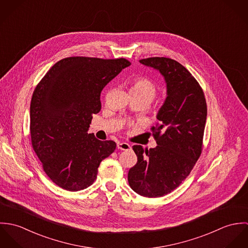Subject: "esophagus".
Instances as JSON below:
<instances>
[{"mask_svg": "<svg viewBox=\"0 0 248 248\" xmlns=\"http://www.w3.org/2000/svg\"><path fill=\"white\" fill-rule=\"evenodd\" d=\"M117 148L119 150H122V151H128L131 149V145L129 143H126V142H120L117 144Z\"/></svg>", "mask_w": 248, "mask_h": 248, "instance_id": "obj_1", "label": "esophagus"}]
</instances>
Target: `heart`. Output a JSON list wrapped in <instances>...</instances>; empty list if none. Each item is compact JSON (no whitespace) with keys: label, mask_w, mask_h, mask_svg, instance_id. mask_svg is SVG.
<instances>
[{"label":"heart","mask_w":248,"mask_h":248,"mask_svg":"<svg viewBox=\"0 0 248 248\" xmlns=\"http://www.w3.org/2000/svg\"><path fill=\"white\" fill-rule=\"evenodd\" d=\"M156 93L157 87L155 83L148 77L140 76L132 81L131 93L144 95L147 96L150 100H152L155 96Z\"/></svg>","instance_id":"obj_1"}]
</instances>
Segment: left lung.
<instances>
[{"mask_svg":"<svg viewBox=\"0 0 248 248\" xmlns=\"http://www.w3.org/2000/svg\"><path fill=\"white\" fill-rule=\"evenodd\" d=\"M160 71L167 84V97L151 128L155 148L134 145L137 164L129 170L131 188L146 198L163 197L189 176L202 152L207 105L196 78L177 61L150 57L140 61Z\"/></svg>","mask_w":248,"mask_h":248,"instance_id":"8db88e82","label":"left lung"}]
</instances>
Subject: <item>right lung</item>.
<instances>
[{"mask_svg":"<svg viewBox=\"0 0 248 248\" xmlns=\"http://www.w3.org/2000/svg\"><path fill=\"white\" fill-rule=\"evenodd\" d=\"M131 62L125 58L67 57L47 71L31 102V145L52 182L68 191L92 185L100 162L115 150L112 140L88 134L100 93Z\"/></svg>","mask_w":248,"mask_h":248,"instance_id":"1","label":"right lung"}]
</instances>
